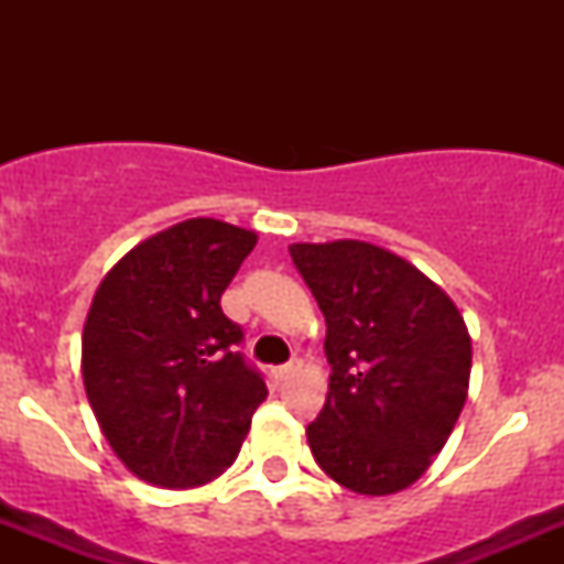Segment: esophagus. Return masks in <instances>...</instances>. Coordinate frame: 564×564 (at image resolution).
Masks as SVG:
<instances>
[{
	"label": "esophagus",
	"instance_id": "esophagus-1",
	"mask_svg": "<svg viewBox=\"0 0 564 564\" xmlns=\"http://www.w3.org/2000/svg\"><path fill=\"white\" fill-rule=\"evenodd\" d=\"M297 371H300V362L292 360V362H286V366L272 368V377H275V382H286V379H292Z\"/></svg>",
	"mask_w": 564,
	"mask_h": 564
}]
</instances>
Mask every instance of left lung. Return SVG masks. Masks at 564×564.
<instances>
[{"instance_id":"1","label":"left lung","mask_w":564,"mask_h":564,"mask_svg":"<svg viewBox=\"0 0 564 564\" xmlns=\"http://www.w3.org/2000/svg\"><path fill=\"white\" fill-rule=\"evenodd\" d=\"M324 322L329 392L308 425L338 486L388 497L451 440L469 392L471 338L458 305L412 261L362 240L294 242Z\"/></svg>"}]
</instances>
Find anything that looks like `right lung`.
<instances>
[{
    "label": "right lung",
    "mask_w": 564,
    "mask_h": 564,
    "mask_svg": "<svg viewBox=\"0 0 564 564\" xmlns=\"http://www.w3.org/2000/svg\"><path fill=\"white\" fill-rule=\"evenodd\" d=\"M256 231L191 218L130 248L95 292L82 377L100 431L139 480L196 488L224 475L267 398L220 294Z\"/></svg>",
    "instance_id": "obj_1"
}]
</instances>
